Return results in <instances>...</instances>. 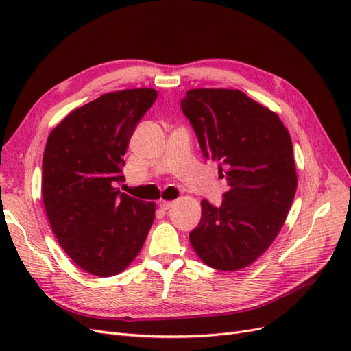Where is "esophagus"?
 <instances>
[{
  "label": "esophagus",
  "instance_id": "34e87169",
  "mask_svg": "<svg viewBox=\"0 0 351 351\" xmlns=\"http://www.w3.org/2000/svg\"><path fill=\"white\" fill-rule=\"evenodd\" d=\"M173 206H174V202H171V200L159 202V208H161L162 210H168L169 208H173Z\"/></svg>",
  "mask_w": 351,
  "mask_h": 351
}]
</instances>
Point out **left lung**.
Wrapping results in <instances>:
<instances>
[{
	"label": "left lung",
	"instance_id": "obj_1",
	"mask_svg": "<svg viewBox=\"0 0 351 351\" xmlns=\"http://www.w3.org/2000/svg\"><path fill=\"white\" fill-rule=\"evenodd\" d=\"M182 111L206 159L218 161L228 192L221 206L202 200V218L190 243L208 267L246 268L284 226L297 187L293 143L280 117L246 93L192 89Z\"/></svg>",
	"mask_w": 351,
	"mask_h": 351
}]
</instances>
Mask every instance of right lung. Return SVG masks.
Segmentation results:
<instances>
[{"label": "right lung", "mask_w": 351, "mask_h": 351, "mask_svg": "<svg viewBox=\"0 0 351 351\" xmlns=\"http://www.w3.org/2000/svg\"><path fill=\"white\" fill-rule=\"evenodd\" d=\"M158 97L125 89L71 111L48 136L42 199L52 231L73 262L97 277L125 269L155 218L154 202L120 192L130 137Z\"/></svg>", "instance_id": "right-lung-1"}]
</instances>
